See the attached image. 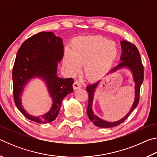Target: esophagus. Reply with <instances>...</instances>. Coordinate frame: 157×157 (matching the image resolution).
<instances>
[{
  "instance_id": "obj_1",
  "label": "esophagus",
  "mask_w": 157,
  "mask_h": 157,
  "mask_svg": "<svg viewBox=\"0 0 157 157\" xmlns=\"http://www.w3.org/2000/svg\"><path fill=\"white\" fill-rule=\"evenodd\" d=\"M73 89L74 90H77V89H78L79 88H81L82 85L80 84V82H79V81H75L73 83Z\"/></svg>"
}]
</instances>
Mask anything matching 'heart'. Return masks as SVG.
Returning a JSON list of instances; mask_svg holds the SVG:
<instances>
[{
  "label": "heart",
  "mask_w": 157,
  "mask_h": 157,
  "mask_svg": "<svg viewBox=\"0 0 157 157\" xmlns=\"http://www.w3.org/2000/svg\"><path fill=\"white\" fill-rule=\"evenodd\" d=\"M118 54L113 41L100 36L78 37L73 41L71 52L63 57L69 75H75L84 65V75L89 81H96L105 76L112 67Z\"/></svg>",
  "instance_id": "heart-1"
}]
</instances>
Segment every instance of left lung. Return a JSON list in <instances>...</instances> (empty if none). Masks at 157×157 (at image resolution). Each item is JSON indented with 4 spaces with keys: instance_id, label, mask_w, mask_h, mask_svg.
I'll return each mask as SVG.
<instances>
[{
    "instance_id": "left-lung-1",
    "label": "left lung",
    "mask_w": 157,
    "mask_h": 157,
    "mask_svg": "<svg viewBox=\"0 0 157 157\" xmlns=\"http://www.w3.org/2000/svg\"><path fill=\"white\" fill-rule=\"evenodd\" d=\"M121 45L122 48L121 57L120 58L121 62L116 67L111 69L108 74L115 73L118 71L123 70V69H127V70L129 71L132 75L133 82H134V101L129 112L121 120L115 122L106 121L95 115L94 110H93V102H94L95 89L99 84L100 80L89 84L86 86V90L89 93L87 114H88L89 120L95 125L102 127V128H110V127H116L123 123L128 118L130 113L136 107L139 101L140 87L141 86L143 82V78H144V70H143V66L141 63L139 52L134 44L126 40H124V39L121 41Z\"/></svg>"
}]
</instances>
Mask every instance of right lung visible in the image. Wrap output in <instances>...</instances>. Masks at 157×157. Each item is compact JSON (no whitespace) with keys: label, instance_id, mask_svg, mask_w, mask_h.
<instances>
[{"label":"right lung","instance_id":"right-lung-1","mask_svg":"<svg viewBox=\"0 0 157 157\" xmlns=\"http://www.w3.org/2000/svg\"><path fill=\"white\" fill-rule=\"evenodd\" d=\"M63 52L62 39L52 32L34 34L23 42L18 50L12 71L14 99L18 109L29 120L38 123L53 121L63 98L73 91V79L57 75V66L63 59ZM34 78L44 82L52 100L50 109L39 117L30 115L22 105L25 89Z\"/></svg>","mask_w":157,"mask_h":157}]
</instances>
